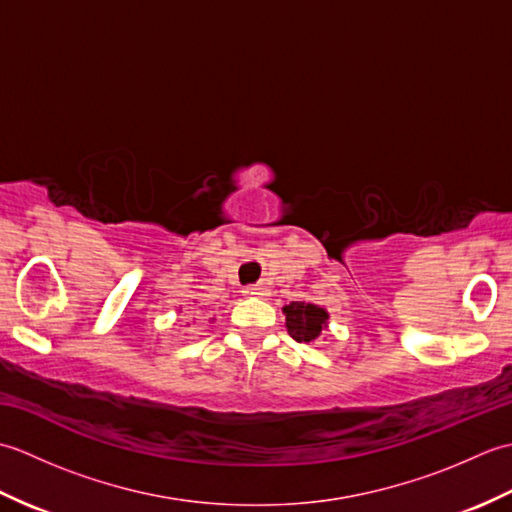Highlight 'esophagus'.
<instances>
[{
	"label": "esophagus",
	"mask_w": 512,
	"mask_h": 512,
	"mask_svg": "<svg viewBox=\"0 0 512 512\" xmlns=\"http://www.w3.org/2000/svg\"><path fill=\"white\" fill-rule=\"evenodd\" d=\"M244 295H246V297H266V295H268V288L262 286V284L246 286V288H244Z\"/></svg>",
	"instance_id": "1"
}]
</instances>
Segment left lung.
Returning a JSON list of instances; mask_svg holds the SVG:
<instances>
[{"label": "left lung", "mask_w": 512, "mask_h": 512, "mask_svg": "<svg viewBox=\"0 0 512 512\" xmlns=\"http://www.w3.org/2000/svg\"><path fill=\"white\" fill-rule=\"evenodd\" d=\"M284 314L288 334L299 343H314L328 328V310L314 306V303L290 301V306L284 308Z\"/></svg>", "instance_id": "left-lung-1"}]
</instances>
